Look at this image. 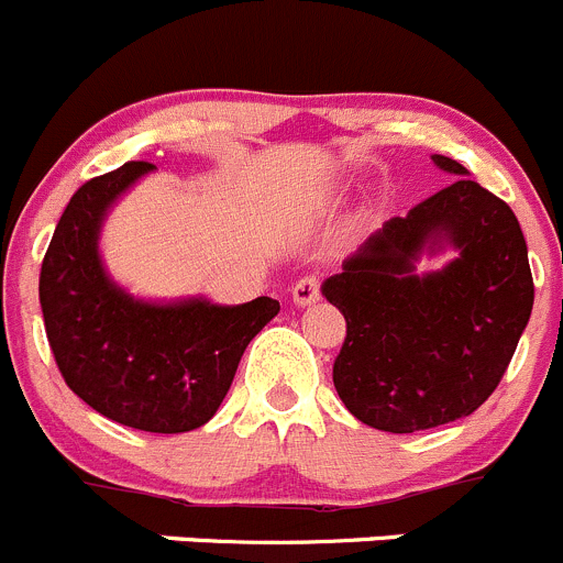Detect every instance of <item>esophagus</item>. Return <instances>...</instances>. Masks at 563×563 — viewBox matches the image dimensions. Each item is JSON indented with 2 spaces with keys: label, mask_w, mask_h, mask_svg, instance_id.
<instances>
[{
  "label": "esophagus",
  "mask_w": 563,
  "mask_h": 563,
  "mask_svg": "<svg viewBox=\"0 0 563 563\" xmlns=\"http://www.w3.org/2000/svg\"><path fill=\"white\" fill-rule=\"evenodd\" d=\"M291 297H294V306H299V308L313 306V302L319 299V277H313V275L299 277L291 288Z\"/></svg>",
  "instance_id": "esophagus-1"
}]
</instances>
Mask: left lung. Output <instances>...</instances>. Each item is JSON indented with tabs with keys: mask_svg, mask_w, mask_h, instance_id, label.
I'll return each mask as SVG.
<instances>
[{
	"mask_svg": "<svg viewBox=\"0 0 563 563\" xmlns=\"http://www.w3.org/2000/svg\"><path fill=\"white\" fill-rule=\"evenodd\" d=\"M408 217H394L350 255L322 294L346 319L333 383L346 411L388 433L470 417L506 375L530 311L533 277L514 210L459 161ZM460 250L444 271L416 275L424 251Z\"/></svg>",
	"mask_w": 563,
	"mask_h": 563,
	"instance_id": "8db88e82",
	"label": "left lung"
}]
</instances>
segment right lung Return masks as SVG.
Here are the masks:
<instances>
[{
  "label": "right lung",
  "mask_w": 563,
  "mask_h": 563,
  "mask_svg": "<svg viewBox=\"0 0 563 563\" xmlns=\"http://www.w3.org/2000/svg\"><path fill=\"white\" fill-rule=\"evenodd\" d=\"M152 169L130 161L77 188L41 264L38 297L57 369L82 402L128 428L186 433L219 411L246 344L280 302H146L110 280L99 230L110 205Z\"/></svg>",
  "instance_id": "1"
}]
</instances>
